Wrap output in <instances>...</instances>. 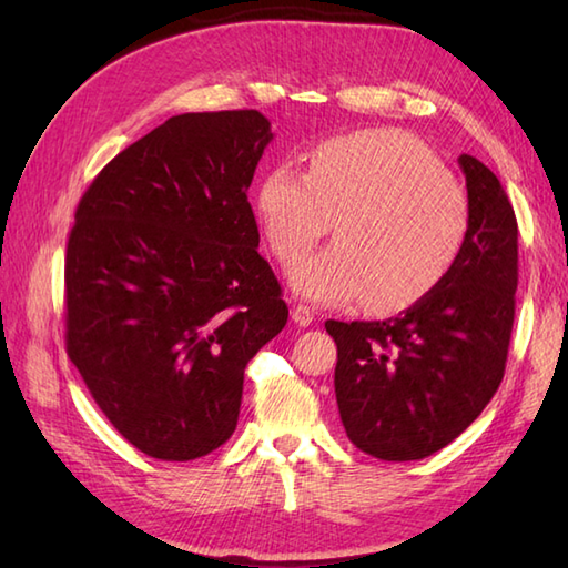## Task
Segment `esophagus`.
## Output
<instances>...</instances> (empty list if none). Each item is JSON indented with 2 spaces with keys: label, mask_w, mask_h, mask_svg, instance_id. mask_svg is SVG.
Here are the masks:
<instances>
[{
  "label": "esophagus",
  "mask_w": 568,
  "mask_h": 568,
  "mask_svg": "<svg viewBox=\"0 0 568 568\" xmlns=\"http://www.w3.org/2000/svg\"><path fill=\"white\" fill-rule=\"evenodd\" d=\"M291 317H293L295 324H300V327H310L312 320H315V315H312V310L305 307V305H295L293 312H291Z\"/></svg>",
  "instance_id": "1"
}]
</instances>
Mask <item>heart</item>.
I'll list each match as a JSON object with an SVG mask.
<instances>
[{
	"label": "heart",
	"mask_w": 568,
	"mask_h": 568,
	"mask_svg": "<svg viewBox=\"0 0 568 568\" xmlns=\"http://www.w3.org/2000/svg\"><path fill=\"white\" fill-rule=\"evenodd\" d=\"M277 261L293 263L334 222L336 244L300 261L291 285L312 303L366 297L395 315L429 297L452 273L468 236V202L425 143L405 131L366 129L317 143L307 175L275 163L253 195Z\"/></svg>",
	"instance_id": "obj_1"
}]
</instances>
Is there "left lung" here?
Here are the masks:
<instances>
[{"instance_id":"8db88e82","label":"left lung","mask_w":568,"mask_h":568,"mask_svg":"<svg viewBox=\"0 0 568 568\" xmlns=\"http://www.w3.org/2000/svg\"><path fill=\"white\" fill-rule=\"evenodd\" d=\"M468 236L446 281L383 322L327 320L346 437L381 462H417L454 442L496 395L517 291V220L500 180L458 155Z\"/></svg>"}]
</instances>
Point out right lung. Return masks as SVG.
<instances>
[{"label": "right lung", "instance_id": "add662e5", "mask_svg": "<svg viewBox=\"0 0 568 568\" xmlns=\"http://www.w3.org/2000/svg\"><path fill=\"white\" fill-rule=\"evenodd\" d=\"M271 122L171 116L106 163L65 253V346L122 437L192 462L236 429L244 371L287 305L246 192Z\"/></svg>", "mask_w": 568, "mask_h": 568}]
</instances>
